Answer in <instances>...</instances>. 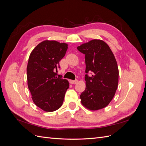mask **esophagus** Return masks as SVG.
<instances>
[{"instance_id":"34e87169","label":"esophagus","mask_w":146,"mask_h":146,"mask_svg":"<svg viewBox=\"0 0 146 146\" xmlns=\"http://www.w3.org/2000/svg\"><path fill=\"white\" fill-rule=\"evenodd\" d=\"M69 82H70V84H76L78 82V80H70Z\"/></svg>"}]
</instances>
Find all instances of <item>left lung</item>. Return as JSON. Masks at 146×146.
Masks as SVG:
<instances>
[{
  "instance_id": "obj_1",
  "label": "left lung",
  "mask_w": 146,
  "mask_h": 146,
  "mask_svg": "<svg viewBox=\"0 0 146 146\" xmlns=\"http://www.w3.org/2000/svg\"><path fill=\"white\" fill-rule=\"evenodd\" d=\"M85 55L86 88L80 95L82 104L96 111L107 107L115 95L119 70L115 57L107 43L92 39L77 47Z\"/></svg>"
}]
</instances>
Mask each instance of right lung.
<instances>
[{
    "label": "right lung",
    "instance_id": "1",
    "mask_svg": "<svg viewBox=\"0 0 146 146\" xmlns=\"http://www.w3.org/2000/svg\"><path fill=\"white\" fill-rule=\"evenodd\" d=\"M68 44L45 40L34 48L27 67L28 88L38 107L47 112L60 108L63 103L69 82L56 77L59 62L64 56Z\"/></svg>",
    "mask_w": 146,
    "mask_h": 146
}]
</instances>
